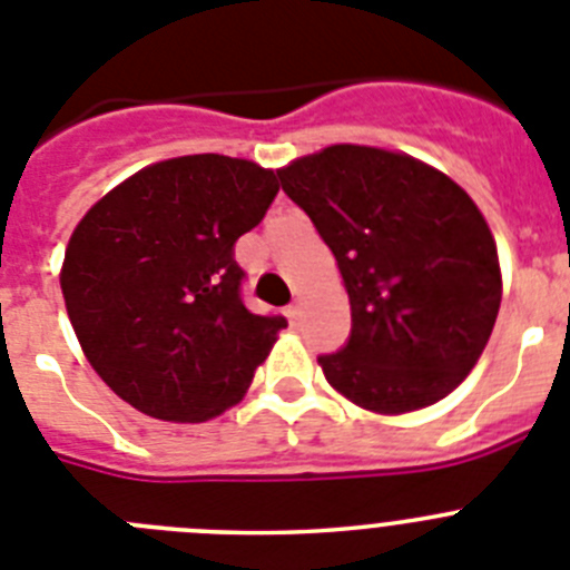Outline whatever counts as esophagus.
Returning a JSON list of instances; mask_svg holds the SVG:
<instances>
[{
  "label": "esophagus",
  "mask_w": 570,
  "mask_h": 570,
  "mask_svg": "<svg viewBox=\"0 0 570 570\" xmlns=\"http://www.w3.org/2000/svg\"><path fill=\"white\" fill-rule=\"evenodd\" d=\"M288 320L294 322V325H299V320H302V302H291V305H288Z\"/></svg>",
  "instance_id": "34e87169"
}]
</instances>
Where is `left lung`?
<instances>
[{
  "instance_id": "8db88e82",
  "label": "left lung",
  "mask_w": 570,
  "mask_h": 570,
  "mask_svg": "<svg viewBox=\"0 0 570 570\" xmlns=\"http://www.w3.org/2000/svg\"><path fill=\"white\" fill-rule=\"evenodd\" d=\"M340 265L351 336L325 380L376 414L434 405L468 376L500 314L497 245L471 196L405 154L331 145L276 170Z\"/></svg>"
}]
</instances>
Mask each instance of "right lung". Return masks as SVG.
Returning <instances> with one entry per match:
<instances>
[{"instance_id": "obj_1", "label": "right lung", "mask_w": 570, "mask_h": 570, "mask_svg": "<svg viewBox=\"0 0 570 570\" xmlns=\"http://www.w3.org/2000/svg\"><path fill=\"white\" fill-rule=\"evenodd\" d=\"M274 170L196 154L150 165L85 214L62 296L105 385L142 414L205 422L234 405L288 320L250 314L234 245L274 203Z\"/></svg>"}]
</instances>
